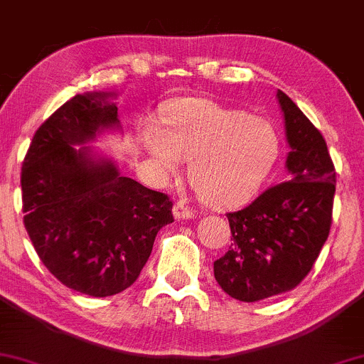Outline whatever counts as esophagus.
Instances as JSON below:
<instances>
[{"instance_id": "34e87169", "label": "esophagus", "mask_w": 364, "mask_h": 364, "mask_svg": "<svg viewBox=\"0 0 364 364\" xmlns=\"http://www.w3.org/2000/svg\"><path fill=\"white\" fill-rule=\"evenodd\" d=\"M173 214H174V219H178V220L191 219V217H195V212L191 210V208L188 207L185 202H176V203H174Z\"/></svg>"}]
</instances>
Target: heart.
Listing matches in <instances>:
<instances>
[{
    "mask_svg": "<svg viewBox=\"0 0 364 364\" xmlns=\"http://www.w3.org/2000/svg\"><path fill=\"white\" fill-rule=\"evenodd\" d=\"M141 147L161 176H173L188 159V179L203 203L231 208L260 190L279 159V136L258 116L202 97H185L147 123Z\"/></svg>",
    "mask_w": 364,
    "mask_h": 364,
    "instance_id": "heart-1",
    "label": "heart"
}]
</instances>
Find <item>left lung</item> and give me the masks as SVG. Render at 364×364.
I'll return each instance as SVG.
<instances>
[{"label":"left lung","instance_id":"1","mask_svg":"<svg viewBox=\"0 0 364 364\" xmlns=\"http://www.w3.org/2000/svg\"><path fill=\"white\" fill-rule=\"evenodd\" d=\"M291 145L289 179L229 212L231 246L214 262L231 298L253 303L292 291L315 265L332 225L336 168L320 129L277 92Z\"/></svg>","mask_w":364,"mask_h":364}]
</instances>
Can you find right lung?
<instances>
[{"label":"right lung","instance_id":"1","mask_svg":"<svg viewBox=\"0 0 364 364\" xmlns=\"http://www.w3.org/2000/svg\"><path fill=\"white\" fill-rule=\"evenodd\" d=\"M111 94L75 95L37 128L22 164L23 224L41 262L61 284L94 298L132 286L173 202L82 145L118 127Z\"/></svg>","mask_w":364,"mask_h":364}]
</instances>
